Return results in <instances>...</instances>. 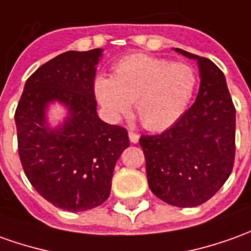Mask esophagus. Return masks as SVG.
Wrapping results in <instances>:
<instances>
[{
	"label": "esophagus",
	"instance_id": "1",
	"mask_svg": "<svg viewBox=\"0 0 251 251\" xmlns=\"http://www.w3.org/2000/svg\"><path fill=\"white\" fill-rule=\"evenodd\" d=\"M128 136H129V141H131L132 143H138V141H139V135H138L136 132H134V131H129Z\"/></svg>",
	"mask_w": 251,
	"mask_h": 251
}]
</instances>
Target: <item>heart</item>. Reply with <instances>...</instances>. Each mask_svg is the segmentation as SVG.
Returning <instances> with one entry per match:
<instances>
[{"label": "heart", "mask_w": 251, "mask_h": 251, "mask_svg": "<svg viewBox=\"0 0 251 251\" xmlns=\"http://www.w3.org/2000/svg\"><path fill=\"white\" fill-rule=\"evenodd\" d=\"M197 84L198 74L190 64L139 53L119 60L113 65L112 77L97 76L93 89L110 120L128 116L135 102L143 127L162 131L186 112Z\"/></svg>", "instance_id": "heart-1"}]
</instances>
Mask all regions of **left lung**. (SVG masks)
Listing matches in <instances>:
<instances>
[{
    "label": "left lung",
    "mask_w": 251,
    "mask_h": 251,
    "mask_svg": "<svg viewBox=\"0 0 251 251\" xmlns=\"http://www.w3.org/2000/svg\"><path fill=\"white\" fill-rule=\"evenodd\" d=\"M198 61L201 86L195 102L171 127L142 135L151 193L179 208L198 206L226 183L235 160V106L226 77L209 58L176 49Z\"/></svg>",
    "instance_id": "1"
}]
</instances>
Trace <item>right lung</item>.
I'll return each instance as SVG.
<instances>
[{
  "label": "right lung",
  "instance_id": "add662e5",
  "mask_svg": "<svg viewBox=\"0 0 251 251\" xmlns=\"http://www.w3.org/2000/svg\"><path fill=\"white\" fill-rule=\"evenodd\" d=\"M101 53L65 51L41 65L27 79L15 112L27 179L46 201L70 212L108 200L116 161L129 146L127 129L97 115L93 84ZM53 100L70 113L58 130H49L44 120V109Z\"/></svg>",
  "mask_w": 251,
  "mask_h": 251
}]
</instances>
